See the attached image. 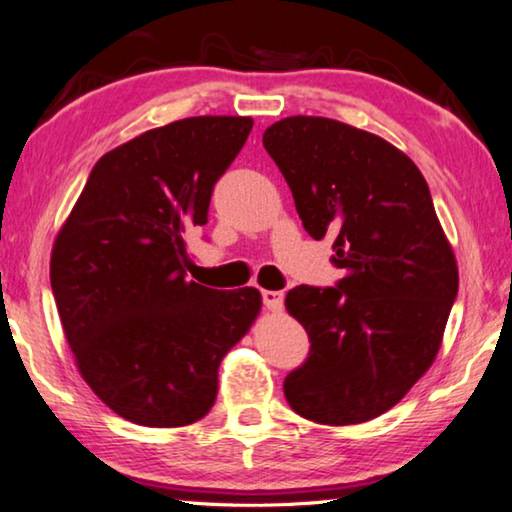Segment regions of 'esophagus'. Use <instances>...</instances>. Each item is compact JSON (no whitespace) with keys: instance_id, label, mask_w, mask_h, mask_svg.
Segmentation results:
<instances>
[{"instance_id":"1","label":"esophagus","mask_w":512,"mask_h":512,"mask_svg":"<svg viewBox=\"0 0 512 512\" xmlns=\"http://www.w3.org/2000/svg\"><path fill=\"white\" fill-rule=\"evenodd\" d=\"M262 299H264L266 310H271V312L282 310V292H271V289H264Z\"/></svg>"}]
</instances>
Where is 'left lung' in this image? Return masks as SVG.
I'll list each match as a JSON object with an SVG mask.
<instances>
[{
  "mask_svg": "<svg viewBox=\"0 0 512 512\" xmlns=\"http://www.w3.org/2000/svg\"><path fill=\"white\" fill-rule=\"evenodd\" d=\"M264 149L312 239L333 236L338 287H294L285 308L310 356L285 379L296 414L322 425L372 421L437 358L457 296V259L414 160L384 137L326 117H285Z\"/></svg>",
  "mask_w": 512,
  "mask_h": 512,
  "instance_id": "left-lung-1",
  "label": "left lung"
}]
</instances>
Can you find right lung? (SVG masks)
Segmentation results:
<instances>
[{
	"instance_id": "obj_1",
	"label": "right lung",
	"mask_w": 512,
	"mask_h": 512,
	"mask_svg": "<svg viewBox=\"0 0 512 512\" xmlns=\"http://www.w3.org/2000/svg\"><path fill=\"white\" fill-rule=\"evenodd\" d=\"M250 117H188L119 144L91 170L50 255L68 347L87 386L126 421L183 427L209 414L225 354L262 310L255 287L186 278V234Z\"/></svg>"
}]
</instances>
